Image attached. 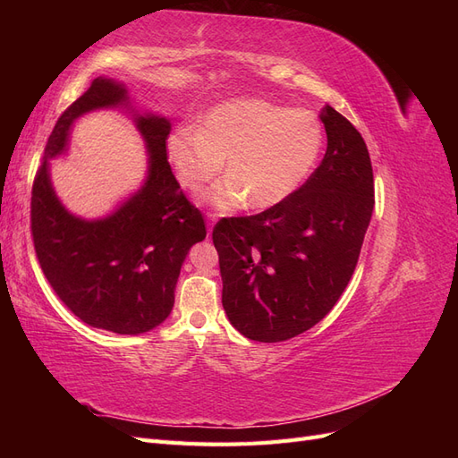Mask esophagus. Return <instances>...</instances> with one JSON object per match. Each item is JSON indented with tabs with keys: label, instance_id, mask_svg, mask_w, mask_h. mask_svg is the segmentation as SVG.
Listing matches in <instances>:
<instances>
[{
	"label": "esophagus",
	"instance_id": "1",
	"mask_svg": "<svg viewBox=\"0 0 458 458\" xmlns=\"http://www.w3.org/2000/svg\"><path fill=\"white\" fill-rule=\"evenodd\" d=\"M216 219H217L216 214H208V234H212V227L216 224Z\"/></svg>",
	"mask_w": 458,
	"mask_h": 458
}]
</instances>
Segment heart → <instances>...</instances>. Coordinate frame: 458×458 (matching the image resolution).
<instances>
[{"label":"heart","instance_id":"heart-1","mask_svg":"<svg viewBox=\"0 0 458 458\" xmlns=\"http://www.w3.org/2000/svg\"><path fill=\"white\" fill-rule=\"evenodd\" d=\"M323 148V128L310 110L263 99H239L212 108L200 126L183 122L168 137L179 179L189 187L210 182L228 158L229 174L200 192L217 210L281 204L306 182Z\"/></svg>","mask_w":458,"mask_h":458}]
</instances>
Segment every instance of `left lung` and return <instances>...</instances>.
Wrapping results in <instances>:
<instances>
[{"label": "left lung", "instance_id": "1", "mask_svg": "<svg viewBox=\"0 0 458 458\" xmlns=\"http://www.w3.org/2000/svg\"><path fill=\"white\" fill-rule=\"evenodd\" d=\"M323 162L269 210L224 217L212 239L231 325L256 342H283L335 308L361 252L374 208L372 165L352 122L330 105Z\"/></svg>", "mask_w": 458, "mask_h": 458}]
</instances>
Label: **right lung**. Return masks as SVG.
<instances>
[{
  "label": "right lung",
  "mask_w": 458,
  "mask_h": 458,
  "mask_svg": "<svg viewBox=\"0 0 458 458\" xmlns=\"http://www.w3.org/2000/svg\"><path fill=\"white\" fill-rule=\"evenodd\" d=\"M106 107L132 114L148 148V175L113 213L86 220L56 197L48 162L67 151L78 117ZM170 130L165 116L137 110L122 81L99 76L49 135L32 187L34 248L55 293L89 327L143 335L162 325L191 246L206 239L202 214L185 199L168 164Z\"/></svg>",
  "instance_id": "1"
}]
</instances>
